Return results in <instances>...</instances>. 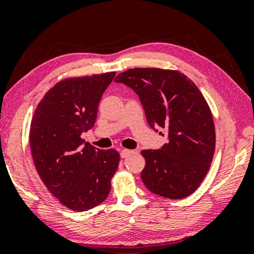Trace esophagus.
I'll return each mask as SVG.
<instances>
[{
	"label": "esophagus",
	"instance_id": "obj_1",
	"mask_svg": "<svg viewBox=\"0 0 254 254\" xmlns=\"http://www.w3.org/2000/svg\"><path fill=\"white\" fill-rule=\"evenodd\" d=\"M134 154V150H129V149H123V150L120 151V156L123 158H127L129 157L130 155Z\"/></svg>",
	"mask_w": 254,
	"mask_h": 254
}]
</instances>
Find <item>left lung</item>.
Returning <instances> with one entry per match:
<instances>
[{
  "mask_svg": "<svg viewBox=\"0 0 254 254\" xmlns=\"http://www.w3.org/2000/svg\"><path fill=\"white\" fill-rule=\"evenodd\" d=\"M114 81L134 90L152 129L168 134L159 149L141 151L145 187L168 199L189 196L207 175L215 150L214 120L202 93L182 72L158 68L128 69Z\"/></svg>",
  "mask_w": 254,
  "mask_h": 254,
  "instance_id": "left-lung-1",
  "label": "left lung"
}]
</instances>
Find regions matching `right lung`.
I'll use <instances>...</instances> for the list:
<instances>
[{"label": "right lung", "instance_id": "obj_1", "mask_svg": "<svg viewBox=\"0 0 254 254\" xmlns=\"http://www.w3.org/2000/svg\"><path fill=\"white\" fill-rule=\"evenodd\" d=\"M116 72L67 78L48 91L34 111L30 145L34 165L48 190L75 211L98 206L111 190L119 152L82 140L95 126L98 104Z\"/></svg>", "mask_w": 254, "mask_h": 254}]
</instances>
